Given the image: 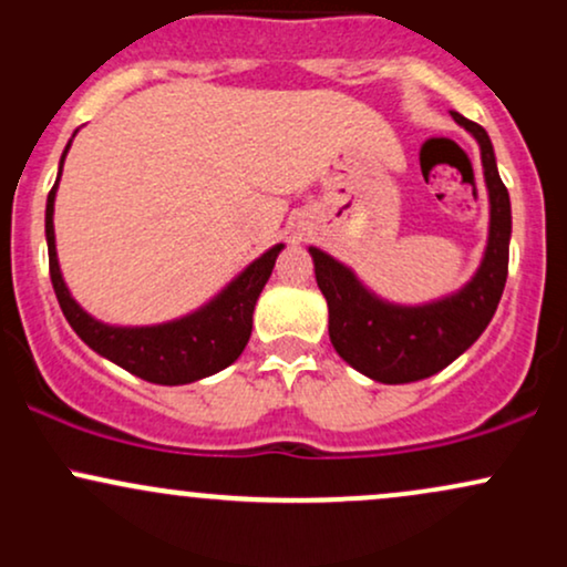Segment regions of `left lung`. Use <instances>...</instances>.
<instances>
[{
    "label": "left lung",
    "instance_id": "left-lung-1",
    "mask_svg": "<svg viewBox=\"0 0 567 567\" xmlns=\"http://www.w3.org/2000/svg\"><path fill=\"white\" fill-rule=\"evenodd\" d=\"M480 143L487 194H491V234L477 275L453 296L424 306H394L362 288L343 264L309 247L315 275L330 311V341L351 368L381 383H410L447 368L483 336L496 315L509 271L512 207L501 181L496 154L477 122L455 114Z\"/></svg>",
    "mask_w": 567,
    "mask_h": 567
}]
</instances>
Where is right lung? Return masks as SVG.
<instances>
[{
  "mask_svg": "<svg viewBox=\"0 0 567 567\" xmlns=\"http://www.w3.org/2000/svg\"><path fill=\"white\" fill-rule=\"evenodd\" d=\"M66 152L61 157V167L63 159H66ZM58 178H61V173H58ZM55 192L58 181L50 188L48 210H44L50 279H53V290L63 309V317H66L74 333L90 349L106 357V360L116 362L120 368H125L127 373L138 375L143 381L162 383V386H178V383L207 379V375L229 368L243 354L247 341H250L252 309H256V301L261 296L266 279L271 277V269H275L282 245H275L271 250H266L218 298H213L210 303L202 306L199 311L184 317V320L154 324V328H114V324L93 320L71 298L66 282H63L61 266H58L55 256L53 231Z\"/></svg>",
  "mask_w": 567,
  "mask_h": 567,
  "instance_id": "1",
  "label": "right lung"
}]
</instances>
